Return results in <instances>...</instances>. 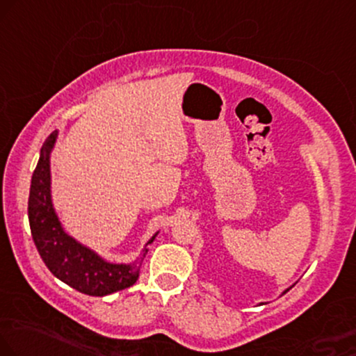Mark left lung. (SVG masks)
Returning <instances> with one entry per match:
<instances>
[{"instance_id":"obj_1","label":"left lung","mask_w":356,"mask_h":356,"mask_svg":"<svg viewBox=\"0 0 356 356\" xmlns=\"http://www.w3.org/2000/svg\"><path fill=\"white\" fill-rule=\"evenodd\" d=\"M285 292H287V291H285Z\"/></svg>"}]
</instances>
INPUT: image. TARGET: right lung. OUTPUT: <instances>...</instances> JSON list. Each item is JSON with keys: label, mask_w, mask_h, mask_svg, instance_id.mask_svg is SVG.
Segmentation results:
<instances>
[{"label": "right lung", "mask_w": 356, "mask_h": 356, "mask_svg": "<svg viewBox=\"0 0 356 356\" xmlns=\"http://www.w3.org/2000/svg\"><path fill=\"white\" fill-rule=\"evenodd\" d=\"M57 138L52 131L46 138L38 166L33 173L28 201V216L33 241L44 264L63 282L87 296L102 297L124 291L137 282L140 264H112L104 261L89 248L65 234L56 216L51 201V166L49 155ZM155 236L148 241L153 243ZM148 249L145 248L143 256Z\"/></svg>", "instance_id": "1"}]
</instances>
